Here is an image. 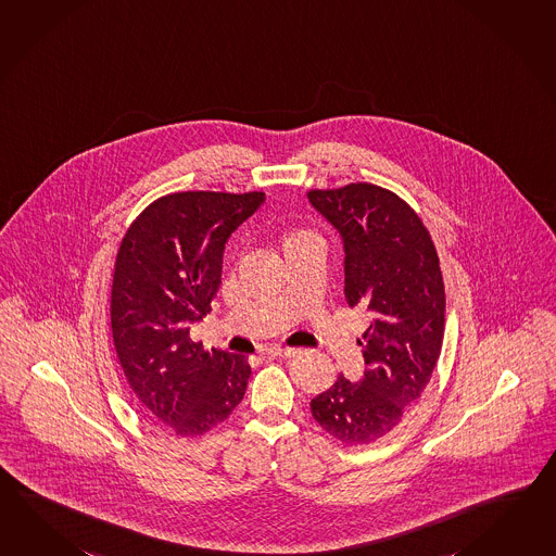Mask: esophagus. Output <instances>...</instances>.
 <instances>
[{
  "instance_id": "34e87169",
  "label": "esophagus",
  "mask_w": 556,
  "mask_h": 556,
  "mask_svg": "<svg viewBox=\"0 0 556 556\" xmlns=\"http://www.w3.org/2000/svg\"><path fill=\"white\" fill-rule=\"evenodd\" d=\"M296 353H299V349H289V346H269L267 349V355H271V357H295Z\"/></svg>"
}]
</instances>
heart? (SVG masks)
Listing matches in <instances>:
<instances>
[{
	"mask_svg": "<svg viewBox=\"0 0 556 556\" xmlns=\"http://www.w3.org/2000/svg\"><path fill=\"white\" fill-rule=\"evenodd\" d=\"M296 245H317V237L305 231H296L285 239L283 249L296 248Z\"/></svg>",
	"mask_w": 556,
	"mask_h": 556,
	"instance_id": "b5f03b06",
	"label": "heart"
}]
</instances>
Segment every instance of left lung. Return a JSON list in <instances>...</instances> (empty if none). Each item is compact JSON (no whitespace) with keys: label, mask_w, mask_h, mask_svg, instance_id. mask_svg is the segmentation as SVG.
<instances>
[{"label":"left lung","mask_w":556,"mask_h":556,"mask_svg":"<svg viewBox=\"0 0 556 556\" xmlns=\"http://www.w3.org/2000/svg\"><path fill=\"white\" fill-rule=\"evenodd\" d=\"M308 203L343 243L349 307L369 315L363 341L367 369L311 401L323 429L346 444L393 431L419 399L441 355L444 283L439 255L419 215L372 184L308 191Z\"/></svg>","instance_id":"1"}]
</instances>
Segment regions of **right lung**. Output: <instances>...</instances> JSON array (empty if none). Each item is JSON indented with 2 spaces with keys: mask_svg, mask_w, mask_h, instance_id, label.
<instances>
[{
  "mask_svg": "<svg viewBox=\"0 0 556 556\" xmlns=\"http://www.w3.org/2000/svg\"><path fill=\"white\" fill-rule=\"evenodd\" d=\"M260 191H184L157 199L127 229L112 287L113 343L149 415L179 437L227 419L248 389V358L189 339L222 283L225 243L260 210Z\"/></svg>",
  "mask_w": 556,
  "mask_h": 556,
  "instance_id": "add662e5",
  "label": "right lung"
}]
</instances>
